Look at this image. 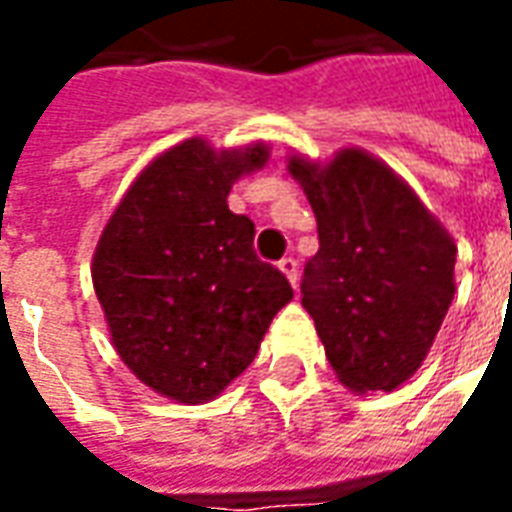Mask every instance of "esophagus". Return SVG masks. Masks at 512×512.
Returning <instances> with one entry per match:
<instances>
[{"label":"esophagus","mask_w":512,"mask_h":512,"mask_svg":"<svg viewBox=\"0 0 512 512\" xmlns=\"http://www.w3.org/2000/svg\"><path fill=\"white\" fill-rule=\"evenodd\" d=\"M279 271L290 279V285L296 288V282H299V263H296V257H282L279 260Z\"/></svg>","instance_id":"34e87169"}]
</instances>
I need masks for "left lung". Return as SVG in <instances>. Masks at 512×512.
<instances>
[{"label":"left lung","instance_id":"left-lung-1","mask_svg":"<svg viewBox=\"0 0 512 512\" xmlns=\"http://www.w3.org/2000/svg\"><path fill=\"white\" fill-rule=\"evenodd\" d=\"M318 222L301 304L354 392H392L425 362L455 296V244L384 161L345 147L321 167L290 156Z\"/></svg>","mask_w":512,"mask_h":512}]
</instances>
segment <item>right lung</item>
<instances>
[{
    "label": "right lung",
    "mask_w": 512,
    "mask_h": 512,
    "mask_svg": "<svg viewBox=\"0 0 512 512\" xmlns=\"http://www.w3.org/2000/svg\"><path fill=\"white\" fill-rule=\"evenodd\" d=\"M268 145L213 150L194 136L153 158L106 222L93 257L112 345L142 384L205 403L244 373L290 299L255 255V224L227 208Z\"/></svg>",
    "instance_id": "right-lung-1"
}]
</instances>
